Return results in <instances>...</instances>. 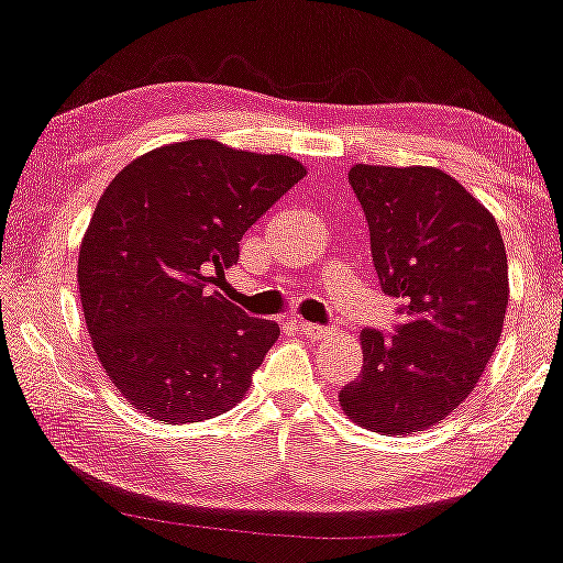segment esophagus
Segmentation results:
<instances>
[{
  "instance_id": "obj_1",
  "label": "esophagus",
  "mask_w": 563,
  "mask_h": 563,
  "mask_svg": "<svg viewBox=\"0 0 563 563\" xmlns=\"http://www.w3.org/2000/svg\"><path fill=\"white\" fill-rule=\"evenodd\" d=\"M294 327H296L301 334L309 336V340H327V336L332 334V329L309 324V321H303V319H294Z\"/></svg>"
}]
</instances>
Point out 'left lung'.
Returning a JSON list of instances; mask_svg holds the SVG:
<instances>
[{
	"mask_svg": "<svg viewBox=\"0 0 563 563\" xmlns=\"http://www.w3.org/2000/svg\"><path fill=\"white\" fill-rule=\"evenodd\" d=\"M380 288L401 301L394 336L360 332L363 371L340 394L352 422L384 434L440 424L474 391L507 313V252L494 216L438 167L352 164Z\"/></svg>",
	"mask_w": 563,
	"mask_h": 563,
	"instance_id": "left-lung-1",
	"label": "left lung"
}]
</instances>
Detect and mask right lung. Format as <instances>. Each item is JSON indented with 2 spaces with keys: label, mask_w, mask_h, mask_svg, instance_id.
Returning <instances> with one entry per match:
<instances>
[{
  "label": "right lung",
  "mask_w": 563,
  "mask_h": 563,
  "mask_svg": "<svg viewBox=\"0 0 563 563\" xmlns=\"http://www.w3.org/2000/svg\"><path fill=\"white\" fill-rule=\"evenodd\" d=\"M303 177L294 156L192 139L141 154L104 187L79 246V296L104 376L141 415L203 422L250 391L280 327L213 286L244 231Z\"/></svg>",
  "instance_id": "add662e5"
}]
</instances>
